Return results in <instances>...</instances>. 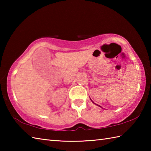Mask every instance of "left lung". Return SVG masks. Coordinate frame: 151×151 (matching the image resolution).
I'll use <instances>...</instances> for the list:
<instances>
[{"label":"left lung","mask_w":151,"mask_h":151,"mask_svg":"<svg viewBox=\"0 0 151 151\" xmlns=\"http://www.w3.org/2000/svg\"><path fill=\"white\" fill-rule=\"evenodd\" d=\"M91 101H92V102H93V103H94V104H95V102H93V101H92V100H91ZM97 106H99V107H101V108H102V107H101V106H99V105H98V104H97Z\"/></svg>","instance_id":"obj_1"}]
</instances>
